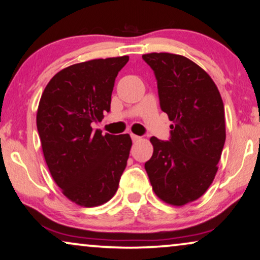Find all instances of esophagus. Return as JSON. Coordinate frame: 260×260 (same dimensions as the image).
<instances>
[{
    "mask_svg": "<svg viewBox=\"0 0 260 260\" xmlns=\"http://www.w3.org/2000/svg\"><path fill=\"white\" fill-rule=\"evenodd\" d=\"M131 138H132L133 143H138V141L141 140V138L139 136H136V134H131Z\"/></svg>",
    "mask_w": 260,
    "mask_h": 260,
    "instance_id": "obj_1",
    "label": "esophagus"
}]
</instances>
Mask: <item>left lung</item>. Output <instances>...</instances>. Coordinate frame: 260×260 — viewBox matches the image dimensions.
I'll use <instances>...</instances> for the list:
<instances>
[{
  "label": "left lung",
  "mask_w": 260,
  "mask_h": 260,
  "mask_svg": "<svg viewBox=\"0 0 260 260\" xmlns=\"http://www.w3.org/2000/svg\"><path fill=\"white\" fill-rule=\"evenodd\" d=\"M143 59L154 71L160 108L174 122L170 140L150 139L153 154L145 170L159 199L184 206L215 178L226 140L223 102L210 76L186 57L154 52Z\"/></svg>",
  "instance_id": "1"
}]
</instances>
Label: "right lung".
Returning a JSON list of instances; mask_svg holds the SVG:
<instances>
[{
	"mask_svg": "<svg viewBox=\"0 0 260 260\" xmlns=\"http://www.w3.org/2000/svg\"><path fill=\"white\" fill-rule=\"evenodd\" d=\"M129 57L92 59L55 74L37 113L43 153L52 178L76 205L96 207L115 195L132 139L92 131L110 110L114 83Z\"/></svg>",
	"mask_w": 260,
	"mask_h": 260,
	"instance_id": "right-lung-1",
	"label": "right lung"
}]
</instances>
